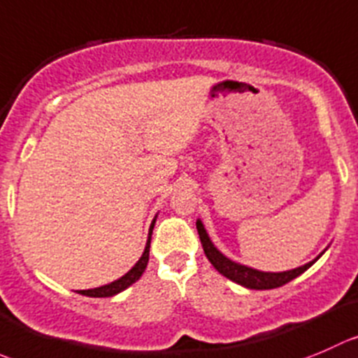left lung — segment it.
I'll return each mask as SVG.
<instances>
[{
    "instance_id": "left-lung-1",
    "label": "left lung",
    "mask_w": 358,
    "mask_h": 358,
    "mask_svg": "<svg viewBox=\"0 0 358 358\" xmlns=\"http://www.w3.org/2000/svg\"><path fill=\"white\" fill-rule=\"evenodd\" d=\"M197 232H199L201 245H203L204 253H206L208 260L211 262V266L217 269L220 275H224L225 278H229L231 282L238 283V285L246 287V289L253 290H269V289H278V287L285 285V283L292 282L294 278H297L299 275H303L306 269H310L318 259L325 253H320L317 259H313L311 262L304 264V266L296 267V269H290V271H282V273H269V271H259V269H253V267L245 266V264H239L231 260L229 257H225L217 246L213 245V241L208 236L206 229H204V224L201 222V218H197L196 222Z\"/></svg>"
}]
</instances>
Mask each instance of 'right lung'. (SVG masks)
<instances>
[{
  "label": "right lung",
  "mask_w": 358,
  "mask_h": 358,
  "mask_svg": "<svg viewBox=\"0 0 358 358\" xmlns=\"http://www.w3.org/2000/svg\"><path fill=\"white\" fill-rule=\"evenodd\" d=\"M155 220H157V215H155V217H154V220H152V224H150V229H148L147 245H145V250H143V253H141L140 260H138V262L134 264L133 267H131V269L126 273V275L120 276V278L115 280V282L108 283V285L98 287V289L78 290V294H82V296H87V297H112V296H117V294H120V292H122V290H126L127 287H131V285H133V283H136L138 280L141 278V275H143V273H145V269H147L148 255H150L152 231H154Z\"/></svg>",
  "instance_id": "obj_1"
}]
</instances>
